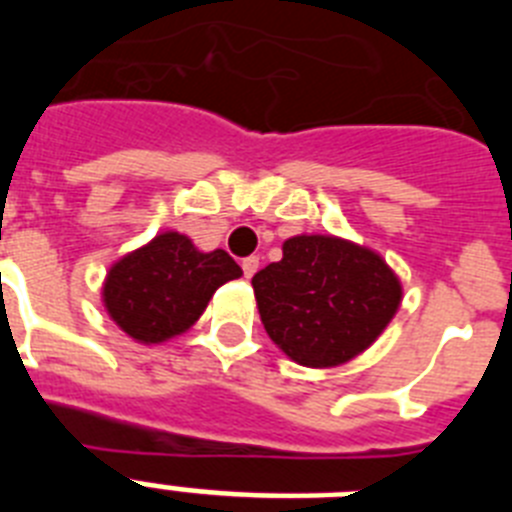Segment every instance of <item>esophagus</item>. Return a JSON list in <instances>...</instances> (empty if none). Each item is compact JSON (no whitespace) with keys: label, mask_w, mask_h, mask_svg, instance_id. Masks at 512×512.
Instances as JSON below:
<instances>
[{"label":"esophagus","mask_w":512,"mask_h":512,"mask_svg":"<svg viewBox=\"0 0 512 512\" xmlns=\"http://www.w3.org/2000/svg\"><path fill=\"white\" fill-rule=\"evenodd\" d=\"M243 274H246V279H251L256 271H259V259L256 256H248V259H243Z\"/></svg>","instance_id":"34e87169"}]
</instances>
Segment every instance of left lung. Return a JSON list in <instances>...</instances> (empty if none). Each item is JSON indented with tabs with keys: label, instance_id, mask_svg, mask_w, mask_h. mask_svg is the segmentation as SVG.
Instances as JSON below:
<instances>
[{
	"label": "left lung",
	"instance_id": "8db88e82",
	"mask_svg": "<svg viewBox=\"0 0 512 512\" xmlns=\"http://www.w3.org/2000/svg\"><path fill=\"white\" fill-rule=\"evenodd\" d=\"M251 284L271 341L312 369L364 354L402 302V284L387 261L338 235L287 238L282 261Z\"/></svg>",
	"mask_w": 512,
	"mask_h": 512
}]
</instances>
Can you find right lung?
I'll return each mask as SVG.
<instances>
[{
    "instance_id": "1",
    "label": "right lung",
    "mask_w": 512,
    "mask_h": 512,
    "mask_svg": "<svg viewBox=\"0 0 512 512\" xmlns=\"http://www.w3.org/2000/svg\"><path fill=\"white\" fill-rule=\"evenodd\" d=\"M238 277L241 266L223 248L205 253L187 235L164 230L110 266L102 302L122 333L151 346L187 333L215 289Z\"/></svg>"
}]
</instances>
